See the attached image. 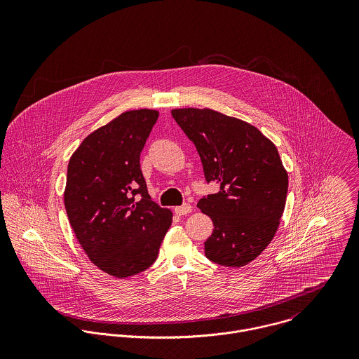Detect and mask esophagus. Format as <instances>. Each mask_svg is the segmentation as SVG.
<instances>
[{"label":"esophagus","mask_w":359,"mask_h":359,"mask_svg":"<svg viewBox=\"0 0 359 359\" xmlns=\"http://www.w3.org/2000/svg\"><path fill=\"white\" fill-rule=\"evenodd\" d=\"M174 211L178 214V215H187L192 211V205H188V203H184L182 205H178L174 208Z\"/></svg>","instance_id":"1"}]
</instances>
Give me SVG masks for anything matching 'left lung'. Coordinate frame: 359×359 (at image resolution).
<instances>
[{"mask_svg": "<svg viewBox=\"0 0 359 359\" xmlns=\"http://www.w3.org/2000/svg\"><path fill=\"white\" fill-rule=\"evenodd\" d=\"M171 114L201 156L205 181L219 191L198 207L214 229L205 257L224 266H243L273 239L286 205L287 172L276 147L255 126L212 109H172Z\"/></svg>", "mask_w": 359, "mask_h": 359, "instance_id": "obj_1", "label": "left lung"}]
</instances>
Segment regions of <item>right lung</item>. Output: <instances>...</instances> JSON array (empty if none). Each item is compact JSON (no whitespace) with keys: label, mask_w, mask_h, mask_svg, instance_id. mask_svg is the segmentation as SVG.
Returning <instances> with one entry per match:
<instances>
[{"label":"right lung","mask_w":359,"mask_h":359,"mask_svg":"<svg viewBox=\"0 0 359 359\" xmlns=\"http://www.w3.org/2000/svg\"><path fill=\"white\" fill-rule=\"evenodd\" d=\"M157 117L152 109L121 113L91 133L67 165L63 198L74 235L100 269L121 279L154 264L172 219L151 199L140 165Z\"/></svg>","instance_id":"add662e5"}]
</instances>
